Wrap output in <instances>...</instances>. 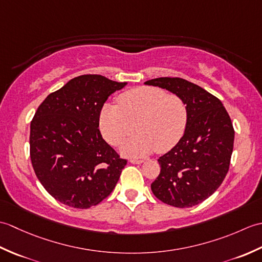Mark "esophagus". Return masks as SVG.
<instances>
[{
    "label": "esophagus",
    "mask_w": 262,
    "mask_h": 262,
    "mask_svg": "<svg viewBox=\"0 0 262 262\" xmlns=\"http://www.w3.org/2000/svg\"><path fill=\"white\" fill-rule=\"evenodd\" d=\"M129 162H130L132 164H142V163L144 162V161H143V160H137V159H130Z\"/></svg>",
    "instance_id": "obj_1"
}]
</instances>
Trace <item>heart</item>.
Returning <instances> with one entry per match:
<instances>
[{"instance_id":"1","label":"heart","mask_w":262,"mask_h":262,"mask_svg":"<svg viewBox=\"0 0 262 262\" xmlns=\"http://www.w3.org/2000/svg\"><path fill=\"white\" fill-rule=\"evenodd\" d=\"M187 121V105L179 96L160 88L138 86L121 93L118 105H103L99 128L104 140L117 146L136 127L138 134L122 143L121 153L138 158L155 149L169 152L185 134Z\"/></svg>"}]
</instances>
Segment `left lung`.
<instances>
[{
    "label": "left lung",
    "mask_w": 262,
    "mask_h": 262,
    "mask_svg": "<svg viewBox=\"0 0 262 262\" xmlns=\"http://www.w3.org/2000/svg\"><path fill=\"white\" fill-rule=\"evenodd\" d=\"M145 84L179 96L188 110L186 132L177 145L158 161L159 177L151 189L161 202L192 207L211 196L230 168L234 129L220 99L180 77H158Z\"/></svg>",
    "instance_id": "1"
}]
</instances>
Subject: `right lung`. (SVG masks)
<instances>
[{"instance_id": "1", "label": "right lung", "mask_w": 262, "mask_h": 262, "mask_svg": "<svg viewBox=\"0 0 262 262\" xmlns=\"http://www.w3.org/2000/svg\"><path fill=\"white\" fill-rule=\"evenodd\" d=\"M127 82L98 74L74 77L49 94L30 124L32 168L47 192L70 207L86 209L114 190L127 161L99 130L108 97Z\"/></svg>"}]
</instances>
